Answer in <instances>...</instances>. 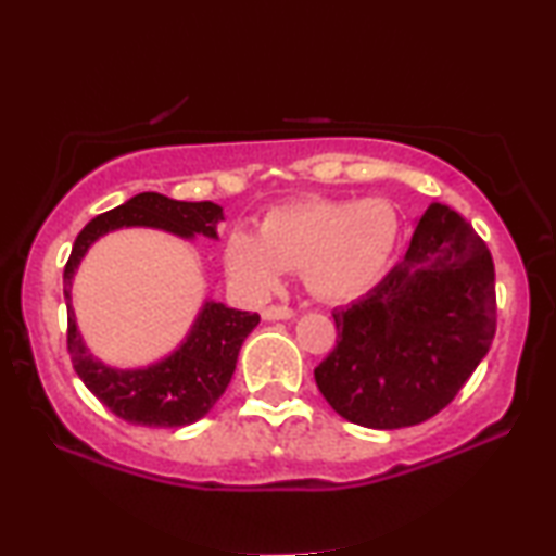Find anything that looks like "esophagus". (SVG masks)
<instances>
[{"instance_id": "34e87169", "label": "esophagus", "mask_w": 556, "mask_h": 556, "mask_svg": "<svg viewBox=\"0 0 556 556\" xmlns=\"http://www.w3.org/2000/svg\"><path fill=\"white\" fill-rule=\"evenodd\" d=\"M293 316H295V311L288 306H268L263 311L265 321H288V318H293Z\"/></svg>"}]
</instances>
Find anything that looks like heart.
Here are the masks:
<instances>
[{
	"mask_svg": "<svg viewBox=\"0 0 556 556\" xmlns=\"http://www.w3.org/2000/svg\"><path fill=\"white\" fill-rule=\"evenodd\" d=\"M397 238L400 217L387 200L306 197L270 210L257 235L235 227L223 261L235 286L250 295L276 291L286 270H301L316 299L344 303L382 280Z\"/></svg>",
	"mask_w": 556,
	"mask_h": 556,
	"instance_id": "b5f03b06",
	"label": "heart"
}]
</instances>
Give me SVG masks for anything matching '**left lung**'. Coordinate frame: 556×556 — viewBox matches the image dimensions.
Returning <instances> with one entry per match:
<instances>
[{
    "label": "left lung",
    "mask_w": 556,
    "mask_h": 556,
    "mask_svg": "<svg viewBox=\"0 0 556 556\" xmlns=\"http://www.w3.org/2000/svg\"><path fill=\"white\" fill-rule=\"evenodd\" d=\"M493 280L485 242L458 212L432 202L405 257L367 295L333 311L339 341L314 369L326 402L371 430L438 415L489 354Z\"/></svg>",
    "instance_id": "1"
}]
</instances>
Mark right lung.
<instances>
[{"label": "right lung", "instance_id": "obj_1", "mask_svg": "<svg viewBox=\"0 0 556 556\" xmlns=\"http://www.w3.org/2000/svg\"><path fill=\"white\" fill-rule=\"evenodd\" d=\"M225 212L215 202H179L156 192H141L103 212L83 227L63 273L67 303V352L83 384L121 420L143 428H181L202 420L230 384L242 341L261 324V316L227 308L207 299L192 329L172 354L136 369H118L88 352L73 311L75 270L96 240L124 227H154L192 240L197 235L217 240Z\"/></svg>", "mask_w": 556, "mask_h": 556}]
</instances>
